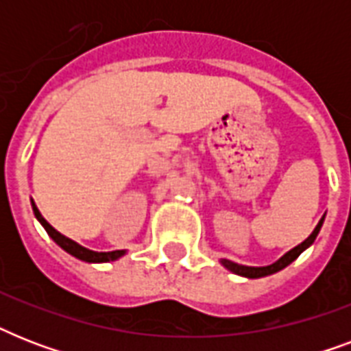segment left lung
Segmentation results:
<instances>
[{
    "label": "left lung",
    "instance_id": "left-lung-1",
    "mask_svg": "<svg viewBox=\"0 0 351 351\" xmlns=\"http://www.w3.org/2000/svg\"><path fill=\"white\" fill-rule=\"evenodd\" d=\"M322 222H324V217L319 220V224L315 226V230L311 231V234L304 240V242H300L299 245H295L293 250H289L288 253H284V255L280 256L278 261H275L273 264H269V266H261V267L242 266V264L226 261V258H222V261H220V264H222L226 269H230L231 273H234V275H240V277H245V278H261V277H267V275H273V273L280 271V269H284L286 266H289V264H291V262H293L295 258L300 255V253H302V251L308 250V247H310V245L315 242L317 234H319V231H321V228H322Z\"/></svg>",
    "mask_w": 351,
    "mask_h": 351
}]
</instances>
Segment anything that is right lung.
I'll use <instances>...</instances> for the list:
<instances>
[{
  "mask_svg": "<svg viewBox=\"0 0 351 351\" xmlns=\"http://www.w3.org/2000/svg\"><path fill=\"white\" fill-rule=\"evenodd\" d=\"M32 211H34V217L38 219V222H40L43 228H45V231L49 233V237H51L54 242H56L60 247H62L63 251H67L69 255L76 256V258H80V261L84 262H90V264H101V262H112V261H118L120 256H123L127 253L125 250H117V251H93V250H87V247H84V245L76 244L74 240L67 239V237H63L62 233H58L54 228H52L49 222H47L43 217H41V213L38 211V208L34 206V202H32Z\"/></svg>",
  "mask_w": 351,
  "mask_h": 351,
  "instance_id": "add662e5",
  "label": "right lung"
}]
</instances>
